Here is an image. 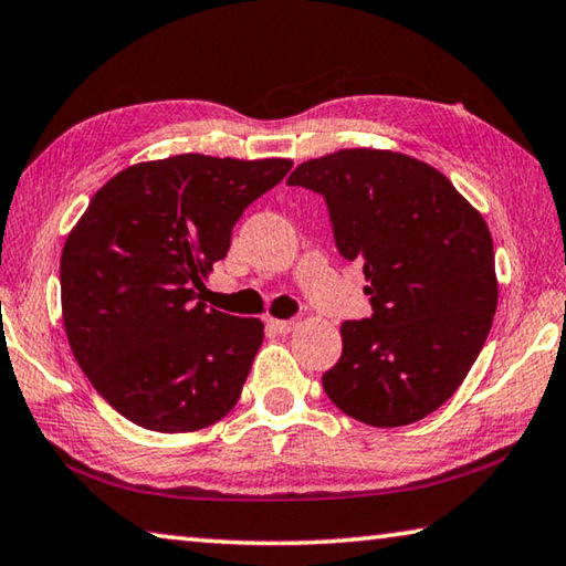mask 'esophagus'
Wrapping results in <instances>:
<instances>
[{
  "instance_id": "34e87169",
  "label": "esophagus",
  "mask_w": 566,
  "mask_h": 566,
  "mask_svg": "<svg viewBox=\"0 0 566 566\" xmlns=\"http://www.w3.org/2000/svg\"><path fill=\"white\" fill-rule=\"evenodd\" d=\"M266 327L276 334H290L296 327V322L294 319H266Z\"/></svg>"
}]
</instances>
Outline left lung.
<instances>
[{
	"instance_id": "8db88e82",
	"label": "left lung",
	"mask_w": 566,
	"mask_h": 566,
	"mask_svg": "<svg viewBox=\"0 0 566 566\" xmlns=\"http://www.w3.org/2000/svg\"><path fill=\"white\" fill-rule=\"evenodd\" d=\"M286 185L327 199L344 260L364 264L375 314L342 324V359L322 377L344 415L405 427L454 395L500 300L484 217L442 171L391 149H339Z\"/></svg>"
}]
</instances>
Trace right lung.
<instances>
[{
	"instance_id": "obj_1",
	"label": "right lung",
	"mask_w": 566,
	"mask_h": 566,
	"mask_svg": "<svg viewBox=\"0 0 566 566\" xmlns=\"http://www.w3.org/2000/svg\"><path fill=\"white\" fill-rule=\"evenodd\" d=\"M290 169L280 157L177 155L122 169L92 197L62 249V319L76 364L122 417L181 434L232 411L264 324L195 300L247 205Z\"/></svg>"
}]
</instances>
